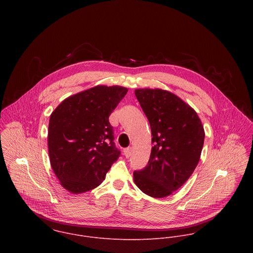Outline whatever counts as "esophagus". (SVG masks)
Masks as SVG:
<instances>
[{"label":"esophagus","mask_w":253,"mask_h":253,"mask_svg":"<svg viewBox=\"0 0 253 253\" xmlns=\"http://www.w3.org/2000/svg\"><path fill=\"white\" fill-rule=\"evenodd\" d=\"M131 152H132L131 148H126V149H124V155L126 156V158H129V157L131 156Z\"/></svg>","instance_id":"obj_1"}]
</instances>
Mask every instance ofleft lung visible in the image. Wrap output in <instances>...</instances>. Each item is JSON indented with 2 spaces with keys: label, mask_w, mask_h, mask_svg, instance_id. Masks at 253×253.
Here are the masks:
<instances>
[{
  "label": "left lung",
  "mask_w": 253,
  "mask_h": 253,
  "mask_svg": "<svg viewBox=\"0 0 253 253\" xmlns=\"http://www.w3.org/2000/svg\"><path fill=\"white\" fill-rule=\"evenodd\" d=\"M135 96L152 131L147 167L133 172L136 186L152 198H165L189 179L199 164L205 129L197 112L162 88H137Z\"/></svg>",
  "instance_id": "left-lung-1"
}]
</instances>
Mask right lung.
I'll return each mask as SVG.
<instances>
[{
	"instance_id": "add662e5",
	"label": "right lung",
	"mask_w": 253,
	"mask_h": 253,
	"mask_svg": "<svg viewBox=\"0 0 253 253\" xmlns=\"http://www.w3.org/2000/svg\"><path fill=\"white\" fill-rule=\"evenodd\" d=\"M121 85H96L65 98L51 113L47 146L60 185L78 195L99 186L120 157L109 116L125 97Z\"/></svg>"
}]
</instances>
